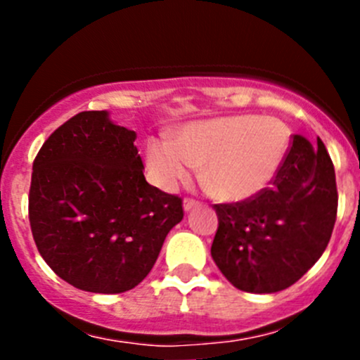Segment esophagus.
I'll list each match as a JSON object with an SVG mask.
<instances>
[{
	"label": "esophagus",
	"mask_w": 360,
	"mask_h": 360,
	"mask_svg": "<svg viewBox=\"0 0 360 360\" xmlns=\"http://www.w3.org/2000/svg\"><path fill=\"white\" fill-rule=\"evenodd\" d=\"M198 205V202L197 200H193V198H184V202H183V207H184V210H191L193 209V207H197Z\"/></svg>",
	"instance_id": "34e87169"
}]
</instances>
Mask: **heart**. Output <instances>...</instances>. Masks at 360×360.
Listing matches in <instances>:
<instances>
[{
	"instance_id": "heart-1",
	"label": "heart",
	"mask_w": 360,
	"mask_h": 360,
	"mask_svg": "<svg viewBox=\"0 0 360 360\" xmlns=\"http://www.w3.org/2000/svg\"><path fill=\"white\" fill-rule=\"evenodd\" d=\"M291 130L277 118L233 115L183 125L176 137H151L146 162L163 190L190 179L202 165V181L214 197L245 202L263 193L281 170Z\"/></svg>"
}]
</instances>
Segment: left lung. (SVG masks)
<instances>
[{
	"instance_id": "8db88e82",
	"label": "left lung",
	"mask_w": 360,
	"mask_h": 360,
	"mask_svg": "<svg viewBox=\"0 0 360 360\" xmlns=\"http://www.w3.org/2000/svg\"><path fill=\"white\" fill-rule=\"evenodd\" d=\"M214 209L210 254L221 274L245 292L288 289L317 263L335 228L336 176L324 143L294 136L270 188Z\"/></svg>"
}]
</instances>
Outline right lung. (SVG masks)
Returning <instances> with one entry per match:
<instances>
[{
	"label": "right lung",
	"instance_id": "add662e5",
	"mask_svg": "<svg viewBox=\"0 0 360 360\" xmlns=\"http://www.w3.org/2000/svg\"><path fill=\"white\" fill-rule=\"evenodd\" d=\"M137 134L108 111L69 118L32 163L29 223L45 263L76 289L130 291L183 219V200L148 184Z\"/></svg>",
	"mask_w": 360,
	"mask_h": 360
}]
</instances>
